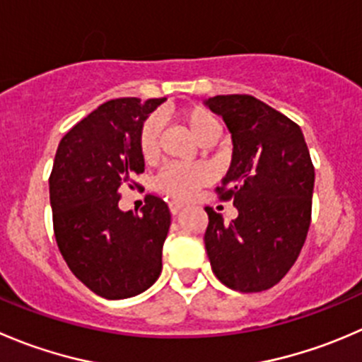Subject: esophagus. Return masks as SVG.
Wrapping results in <instances>:
<instances>
[{
	"instance_id": "1",
	"label": "esophagus",
	"mask_w": 362,
	"mask_h": 362,
	"mask_svg": "<svg viewBox=\"0 0 362 362\" xmlns=\"http://www.w3.org/2000/svg\"><path fill=\"white\" fill-rule=\"evenodd\" d=\"M182 209H184V205H182V203H178V202H170V212L173 214V216H177V214L180 212Z\"/></svg>"
}]
</instances>
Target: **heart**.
<instances>
[{"mask_svg": "<svg viewBox=\"0 0 362 362\" xmlns=\"http://www.w3.org/2000/svg\"><path fill=\"white\" fill-rule=\"evenodd\" d=\"M182 120L199 143L216 138L217 124L209 111L202 110V107H192V110L182 113ZM159 138L160 122L156 117L148 118L143 124L141 132H139V150H141L145 159L156 157L157 150H159ZM210 177H212V173L203 164H194V166L168 164L157 178V187L170 198L189 199L202 185H205L210 180Z\"/></svg>", "mask_w": 362, "mask_h": 362, "instance_id": "b5f03b06", "label": "heart"}]
</instances>
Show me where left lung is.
<instances>
[{
    "label": "left lung",
    "mask_w": 362,
    "mask_h": 362,
    "mask_svg": "<svg viewBox=\"0 0 362 362\" xmlns=\"http://www.w3.org/2000/svg\"><path fill=\"white\" fill-rule=\"evenodd\" d=\"M205 106L231 134V163L217 191L238 212L224 223L206 206V255L228 288L262 292L285 278L306 240L315 187L310 150L299 125L255 97L216 95Z\"/></svg>",
    "instance_id": "obj_1"
}]
</instances>
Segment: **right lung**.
Instances as JSON below:
<instances>
[{
  "label": "right lung",
  "instance_id": "right-lung-1",
  "mask_svg": "<svg viewBox=\"0 0 362 362\" xmlns=\"http://www.w3.org/2000/svg\"><path fill=\"white\" fill-rule=\"evenodd\" d=\"M164 100H107L74 125L56 150L49 178L56 242L74 276L104 299L139 296L163 270L168 205L148 194L132 214L118 202L120 189L145 171L139 132Z\"/></svg>",
  "mask_w": 362,
  "mask_h": 362
}]
</instances>
